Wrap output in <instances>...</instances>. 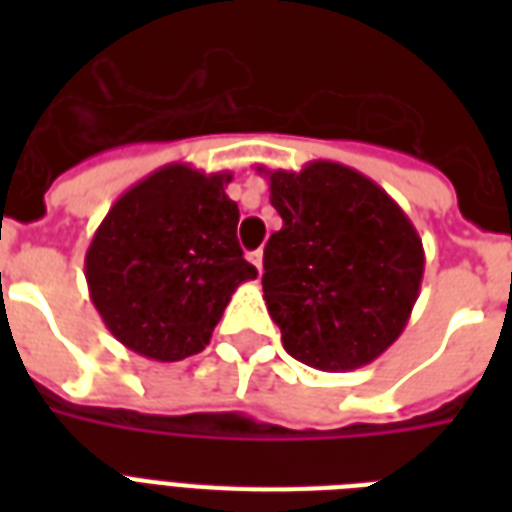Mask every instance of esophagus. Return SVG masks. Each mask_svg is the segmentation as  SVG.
Returning <instances> with one entry per match:
<instances>
[{
  "mask_svg": "<svg viewBox=\"0 0 512 512\" xmlns=\"http://www.w3.org/2000/svg\"><path fill=\"white\" fill-rule=\"evenodd\" d=\"M249 263L255 265L257 273L263 271V249H255V252H249Z\"/></svg>",
  "mask_w": 512,
  "mask_h": 512,
  "instance_id": "esophagus-1",
  "label": "esophagus"
}]
</instances>
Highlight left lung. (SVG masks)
<instances>
[{
  "instance_id": "8db88e82",
  "label": "left lung",
  "mask_w": 512,
  "mask_h": 512,
  "mask_svg": "<svg viewBox=\"0 0 512 512\" xmlns=\"http://www.w3.org/2000/svg\"><path fill=\"white\" fill-rule=\"evenodd\" d=\"M257 172L284 220L263 257V297L284 350L321 372L372 364L420 297V233L380 185L345 164Z\"/></svg>"
}]
</instances>
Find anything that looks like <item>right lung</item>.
<instances>
[{"label": "right lung", "mask_w": 512, "mask_h": 512, "mask_svg": "<svg viewBox=\"0 0 512 512\" xmlns=\"http://www.w3.org/2000/svg\"><path fill=\"white\" fill-rule=\"evenodd\" d=\"M231 172L167 164L124 191L84 255L90 300L124 348L154 361L204 350L239 284L255 279L236 239Z\"/></svg>", "instance_id": "right-lung-1"}]
</instances>
